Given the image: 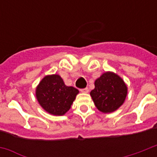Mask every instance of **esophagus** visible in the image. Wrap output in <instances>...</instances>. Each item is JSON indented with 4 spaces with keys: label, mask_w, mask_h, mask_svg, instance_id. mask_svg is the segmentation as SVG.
Wrapping results in <instances>:
<instances>
[{
    "label": "esophagus",
    "mask_w": 157,
    "mask_h": 157,
    "mask_svg": "<svg viewBox=\"0 0 157 157\" xmlns=\"http://www.w3.org/2000/svg\"><path fill=\"white\" fill-rule=\"evenodd\" d=\"M81 91L82 93H88L89 92V89L88 88H84V89H81Z\"/></svg>",
    "instance_id": "1"
}]
</instances>
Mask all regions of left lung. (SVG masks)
Listing matches in <instances>:
<instances>
[{
    "label": "left lung",
    "mask_w": 157,
    "mask_h": 157,
    "mask_svg": "<svg viewBox=\"0 0 157 157\" xmlns=\"http://www.w3.org/2000/svg\"><path fill=\"white\" fill-rule=\"evenodd\" d=\"M90 96L96 107L103 113L117 110L124 103L127 95V86L118 75L107 71L94 82Z\"/></svg>",
    "instance_id": "8db88e82"
}]
</instances>
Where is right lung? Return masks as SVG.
Returning <instances> with one entry per match:
<instances>
[{
	"label": "right lung",
	"mask_w": 157,
	"mask_h": 157,
	"mask_svg": "<svg viewBox=\"0 0 157 157\" xmlns=\"http://www.w3.org/2000/svg\"><path fill=\"white\" fill-rule=\"evenodd\" d=\"M78 93L77 89L67 86L57 74L45 76L36 89L38 103L45 111L54 116L65 114Z\"/></svg>",
	"instance_id": "add662e5"
}]
</instances>
